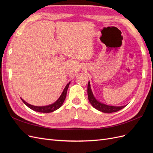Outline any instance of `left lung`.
I'll return each instance as SVG.
<instances>
[{
    "label": "left lung",
    "instance_id": "1",
    "mask_svg": "<svg viewBox=\"0 0 153 153\" xmlns=\"http://www.w3.org/2000/svg\"><path fill=\"white\" fill-rule=\"evenodd\" d=\"M87 94H88V99H89V102L92 105V106L98 110L101 111V112H104V113L110 114V113L117 112V111L121 110L125 106H109L100 102V101H98L94 98L93 94H92L89 82L88 83V85H87Z\"/></svg>",
    "mask_w": 153,
    "mask_h": 153
}]
</instances>
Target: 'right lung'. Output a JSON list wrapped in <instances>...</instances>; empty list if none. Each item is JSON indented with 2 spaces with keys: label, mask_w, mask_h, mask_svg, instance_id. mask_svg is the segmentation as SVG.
<instances>
[{
  "label": "right lung",
  "mask_w": 153,
  "mask_h": 153,
  "mask_svg": "<svg viewBox=\"0 0 153 153\" xmlns=\"http://www.w3.org/2000/svg\"><path fill=\"white\" fill-rule=\"evenodd\" d=\"M69 84H70V82H69L68 84L66 85L65 88H64L62 94L55 103H53V104L47 105V106H34V105H32L27 103L26 101H25L22 98H21V100H22L23 102H24L27 106H28L29 108H30L32 110H34V111H36V112H42V113L52 112H53V111L59 108L62 105L64 100H65V99H66L67 91H68Z\"/></svg>",
  "instance_id": "obj_1"
}]
</instances>
